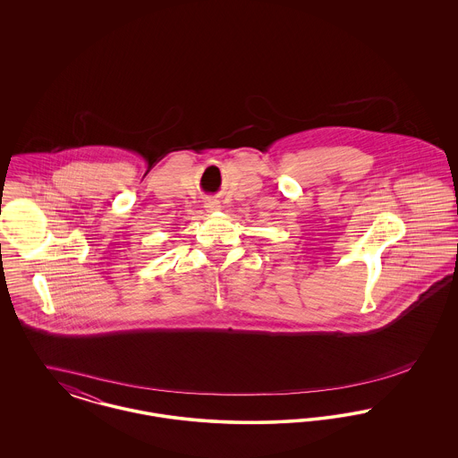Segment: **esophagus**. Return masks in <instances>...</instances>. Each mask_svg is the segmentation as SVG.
Masks as SVG:
<instances>
[{
  "instance_id": "34e87169",
  "label": "esophagus",
  "mask_w": 458,
  "mask_h": 458,
  "mask_svg": "<svg viewBox=\"0 0 458 458\" xmlns=\"http://www.w3.org/2000/svg\"><path fill=\"white\" fill-rule=\"evenodd\" d=\"M219 209H221V206H219L218 200H208L206 202V211L208 213H216Z\"/></svg>"
}]
</instances>
